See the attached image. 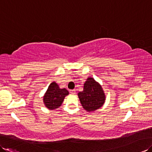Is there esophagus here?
I'll use <instances>...</instances> for the list:
<instances>
[{
	"label": "esophagus",
	"instance_id": "esophagus-1",
	"mask_svg": "<svg viewBox=\"0 0 152 152\" xmlns=\"http://www.w3.org/2000/svg\"><path fill=\"white\" fill-rule=\"evenodd\" d=\"M69 92H70V94H73V95L75 94V90H69Z\"/></svg>",
	"mask_w": 152,
	"mask_h": 152
}]
</instances>
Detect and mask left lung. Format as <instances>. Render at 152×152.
<instances>
[{
  "mask_svg": "<svg viewBox=\"0 0 152 152\" xmlns=\"http://www.w3.org/2000/svg\"><path fill=\"white\" fill-rule=\"evenodd\" d=\"M78 97L83 108L88 112L101 108L106 100L101 85L93 77H88L84 84L83 91L79 92Z\"/></svg>",
  "mask_w": 152,
  "mask_h": 152,
  "instance_id": "8db88e82",
  "label": "left lung"
}]
</instances>
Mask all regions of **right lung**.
Wrapping results in <instances>:
<instances>
[{
	"mask_svg": "<svg viewBox=\"0 0 152 152\" xmlns=\"http://www.w3.org/2000/svg\"><path fill=\"white\" fill-rule=\"evenodd\" d=\"M68 94L69 91L66 88H60L56 83L53 82L49 85L43 96V102L48 109H57Z\"/></svg>",
	"mask_w": 152,
	"mask_h": 152,
	"instance_id": "obj_1",
	"label": "right lung"
}]
</instances>
